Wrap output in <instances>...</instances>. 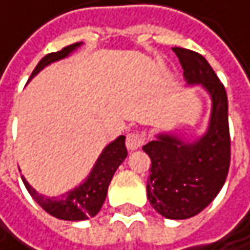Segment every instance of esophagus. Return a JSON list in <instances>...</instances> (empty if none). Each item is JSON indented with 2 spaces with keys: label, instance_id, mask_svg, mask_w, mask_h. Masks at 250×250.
I'll return each mask as SVG.
<instances>
[{
  "label": "esophagus",
  "instance_id": "esophagus-1",
  "mask_svg": "<svg viewBox=\"0 0 250 250\" xmlns=\"http://www.w3.org/2000/svg\"><path fill=\"white\" fill-rule=\"evenodd\" d=\"M145 144V133L144 132H133L127 135L126 139V146L129 151H136Z\"/></svg>",
  "mask_w": 250,
  "mask_h": 250
}]
</instances>
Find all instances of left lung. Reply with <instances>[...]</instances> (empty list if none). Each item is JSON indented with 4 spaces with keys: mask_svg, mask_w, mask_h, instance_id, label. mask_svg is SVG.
<instances>
[{
    "mask_svg": "<svg viewBox=\"0 0 250 250\" xmlns=\"http://www.w3.org/2000/svg\"><path fill=\"white\" fill-rule=\"evenodd\" d=\"M188 84H202L211 96L208 132L195 142L161 133L142 149L151 158L146 185L152 208L170 220H185L205 209L221 190L230 167L229 102L224 84L198 52L173 48Z\"/></svg>",
    "mask_w": 250,
    "mask_h": 250,
    "instance_id": "8db88e82",
    "label": "left lung"
}]
</instances>
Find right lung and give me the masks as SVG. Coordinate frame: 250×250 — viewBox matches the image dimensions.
<instances>
[{
  "mask_svg": "<svg viewBox=\"0 0 250 250\" xmlns=\"http://www.w3.org/2000/svg\"><path fill=\"white\" fill-rule=\"evenodd\" d=\"M80 45H82V42H77V43L62 48L61 51L51 52V54L45 55L35 67L30 79L33 76H36L48 64L58 61L61 58H65L70 52H73ZM126 157H127L126 138L118 136L114 142H111L108 146L104 148V151L99 155L98 161L95 163L90 174L80 186L74 188L73 190L61 195V196H55V198H48V196L38 193L26 182V179L23 176H21V180H23L27 192L30 193V196L49 215L60 218V220H65V221H82V220L95 217L99 212V209L106 198V192H108L111 179H112L115 170L118 168V166L124 161Z\"/></svg>",
  "mask_w": 250,
  "mask_h": 250,
  "instance_id": "1",
  "label": "right lung"
}]
</instances>
